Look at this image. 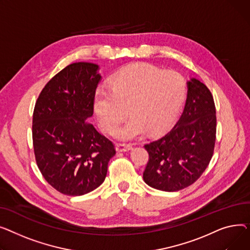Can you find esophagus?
<instances>
[{
  "instance_id": "obj_1",
  "label": "esophagus",
  "mask_w": 250,
  "mask_h": 250,
  "mask_svg": "<svg viewBox=\"0 0 250 250\" xmlns=\"http://www.w3.org/2000/svg\"><path fill=\"white\" fill-rule=\"evenodd\" d=\"M132 149V145L128 143H116V150L118 152L129 151Z\"/></svg>"
}]
</instances>
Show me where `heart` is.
<instances>
[{
  "mask_svg": "<svg viewBox=\"0 0 250 250\" xmlns=\"http://www.w3.org/2000/svg\"><path fill=\"white\" fill-rule=\"evenodd\" d=\"M186 95L185 80L178 72L161 71L149 63H135L119 71L110 91L99 89L94 113L103 131L110 133L127 113L131 116L114 131L122 140L155 134L167 129L177 116Z\"/></svg>",
  "mask_w": 250,
  "mask_h": 250,
  "instance_id": "b5f03b06",
  "label": "heart"
}]
</instances>
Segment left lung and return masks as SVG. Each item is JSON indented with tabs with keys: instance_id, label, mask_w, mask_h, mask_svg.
<instances>
[{
	"instance_id": "obj_1",
	"label": "left lung",
	"mask_w": 250,
	"mask_h": 250,
	"mask_svg": "<svg viewBox=\"0 0 250 250\" xmlns=\"http://www.w3.org/2000/svg\"><path fill=\"white\" fill-rule=\"evenodd\" d=\"M185 109L173 128L144 147L149 160L144 182L156 189L177 192L193 185L207 168L216 141V108L208 87L188 83Z\"/></svg>"
}]
</instances>
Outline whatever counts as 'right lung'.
Wrapping results in <instances>:
<instances>
[{
  "label": "right lung",
  "mask_w": 250,
  "mask_h": 250,
  "mask_svg": "<svg viewBox=\"0 0 250 250\" xmlns=\"http://www.w3.org/2000/svg\"><path fill=\"white\" fill-rule=\"evenodd\" d=\"M99 65L75 62L43 87L33 112L35 159L43 178L58 192L82 196L105 181L114 144L86 119L102 79Z\"/></svg>",
  "instance_id": "add662e5"
}]
</instances>
